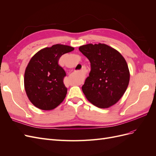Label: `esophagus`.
Returning a JSON list of instances; mask_svg holds the SVG:
<instances>
[{
	"instance_id": "34e87169",
	"label": "esophagus",
	"mask_w": 156,
	"mask_h": 156,
	"mask_svg": "<svg viewBox=\"0 0 156 156\" xmlns=\"http://www.w3.org/2000/svg\"><path fill=\"white\" fill-rule=\"evenodd\" d=\"M82 70H83V69H82Z\"/></svg>"
}]
</instances>
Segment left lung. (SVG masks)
Masks as SVG:
<instances>
[{
    "instance_id": "8db88e82",
    "label": "left lung",
    "mask_w": 156,
    "mask_h": 156,
    "mask_svg": "<svg viewBox=\"0 0 156 156\" xmlns=\"http://www.w3.org/2000/svg\"><path fill=\"white\" fill-rule=\"evenodd\" d=\"M79 49L90 62V72L82 87L87 100L99 108L115 105L129 82L126 60L119 51L103 44H90Z\"/></svg>"
}]
</instances>
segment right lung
<instances>
[{"label": "right lung", "instance_id": "obj_1", "mask_svg": "<svg viewBox=\"0 0 156 156\" xmlns=\"http://www.w3.org/2000/svg\"><path fill=\"white\" fill-rule=\"evenodd\" d=\"M72 47L56 44L36 53L25 69L24 84L30 102L41 110H52L63 101L67 94L64 84L66 72L58 64Z\"/></svg>", "mask_w": 156, "mask_h": 156}]
</instances>
